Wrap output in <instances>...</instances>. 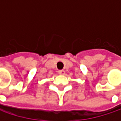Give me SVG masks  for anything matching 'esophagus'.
Segmentation results:
<instances>
[{"label":"esophagus","mask_w":121,"mask_h":121,"mask_svg":"<svg viewBox=\"0 0 121 121\" xmlns=\"http://www.w3.org/2000/svg\"><path fill=\"white\" fill-rule=\"evenodd\" d=\"M59 74H60V75H64V74H65V71H64V70H60V71H59Z\"/></svg>","instance_id":"34e87169"}]
</instances>
